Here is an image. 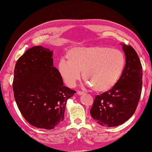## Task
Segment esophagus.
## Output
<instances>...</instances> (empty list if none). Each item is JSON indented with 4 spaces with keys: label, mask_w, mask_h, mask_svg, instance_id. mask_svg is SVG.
<instances>
[{
    "label": "esophagus",
    "mask_w": 152,
    "mask_h": 152,
    "mask_svg": "<svg viewBox=\"0 0 152 152\" xmlns=\"http://www.w3.org/2000/svg\"><path fill=\"white\" fill-rule=\"evenodd\" d=\"M77 94H79V95H82V94H83L84 93L83 91H78L77 92Z\"/></svg>",
    "instance_id": "1"
}]
</instances>
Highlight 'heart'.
Wrapping results in <instances>:
<instances>
[{"mask_svg": "<svg viewBox=\"0 0 152 152\" xmlns=\"http://www.w3.org/2000/svg\"><path fill=\"white\" fill-rule=\"evenodd\" d=\"M67 60L61 58L58 70L64 82L73 86L82 77L97 93L108 91L115 86L126 65L121 50L106 46L76 47L69 49Z\"/></svg>", "mask_w": 152, "mask_h": 152, "instance_id": "1", "label": "heart"}]
</instances>
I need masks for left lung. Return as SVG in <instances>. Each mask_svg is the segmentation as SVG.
<instances>
[{
    "label": "left lung",
    "instance_id": "obj_1",
    "mask_svg": "<svg viewBox=\"0 0 152 152\" xmlns=\"http://www.w3.org/2000/svg\"><path fill=\"white\" fill-rule=\"evenodd\" d=\"M126 65L113 88L95 96L90 110L91 117L104 127H115L134 113L142 90V70L136 52L130 45L123 44Z\"/></svg>",
    "mask_w": 152,
    "mask_h": 152
}]
</instances>
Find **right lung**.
Masks as SVG:
<instances>
[{
	"label": "right lung",
	"mask_w": 152,
	"mask_h": 152,
	"mask_svg": "<svg viewBox=\"0 0 152 152\" xmlns=\"http://www.w3.org/2000/svg\"><path fill=\"white\" fill-rule=\"evenodd\" d=\"M52 56V51L41 45L28 49L16 61L12 82L24 118L31 126L48 130L63 121L67 100L76 92L63 86Z\"/></svg>",
	"instance_id": "1"
}]
</instances>
